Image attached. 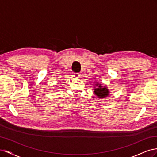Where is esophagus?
I'll use <instances>...</instances> for the list:
<instances>
[{
    "label": "esophagus",
    "mask_w": 157,
    "mask_h": 157,
    "mask_svg": "<svg viewBox=\"0 0 157 157\" xmlns=\"http://www.w3.org/2000/svg\"><path fill=\"white\" fill-rule=\"evenodd\" d=\"M74 76L76 78H80V74L79 73H74Z\"/></svg>",
    "instance_id": "34e87169"
}]
</instances>
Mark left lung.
<instances>
[{
  "mask_svg": "<svg viewBox=\"0 0 157 157\" xmlns=\"http://www.w3.org/2000/svg\"><path fill=\"white\" fill-rule=\"evenodd\" d=\"M98 86L97 87H95L94 89V92L96 95H97L99 98H105L109 95V91L106 87H102L101 85H98V83L96 84Z\"/></svg>",
  "mask_w": 157,
  "mask_h": 157,
  "instance_id": "left-lung-1",
  "label": "left lung"
}]
</instances>
